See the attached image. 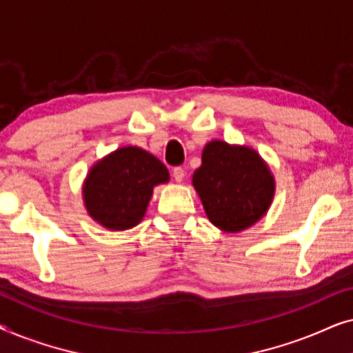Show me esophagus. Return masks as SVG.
<instances>
[{
  "mask_svg": "<svg viewBox=\"0 0 353 353\" xmlns=\"http://www.w3.org/2000/svg\"><path fill=\"white\" fill-rule=\"evenodd\" d=\"M173 178H175L176 183H181L183 180H185V170H183L181 167L173 168Z\"/></svg>",
  "mask_w": 353,
  "mask_h": 353,
  "instance_id": "1",
  "label": "esophagus"
}]
</instances>
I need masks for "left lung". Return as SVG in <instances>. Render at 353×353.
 I'll list each match as a JSON object with an SVG mask.
<instances>
[{
    "mask_svg": "<svg viewBox=\"0 0 353 353\" xmlns=\"http://www.w3.org/2000/svg\"><path fill=\"white\" fill-rule=\"evenodd\" d=\"M192 186L207 219L225 233H239L262 220L276 188L268 163L255 149L221 139L204 146Z\"/></svg>",
    "mask_w": 353,
    "mask_h": 353,
    "instance_id": "left-lung-1",
    "label": "left lung"
}]
</instances>
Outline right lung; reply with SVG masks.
I'll list each match as a JSON object with an SVG mask.
<instances>
[{"label": "right lung", "mask_w": 353, "mask_h": 353, "mask_svg": "<svg viewBox=\"0 0 353 353\" xmlns=\"http://www.w3.org/2000/svg\"><path fill=\"white\" fill-rule=\"evenodd\" d=\"M168 180L170 173L156 156L138 146H123L93 163L81 196L96 223L125 231L143 220L154 188Z\"/></svg>", "instance_id": "right-lung-1"}]
</instances>
